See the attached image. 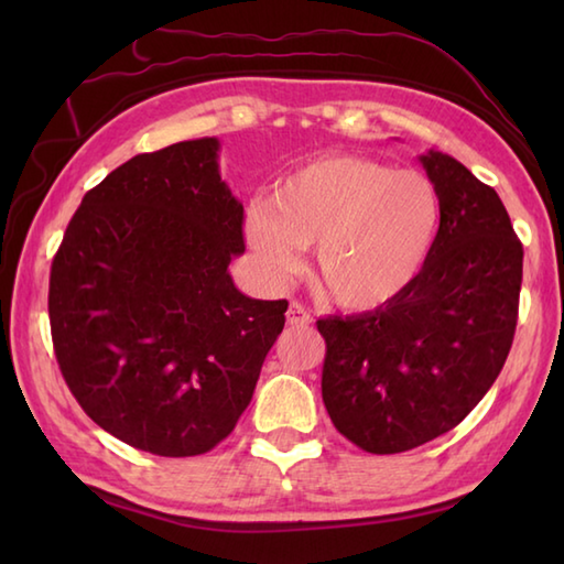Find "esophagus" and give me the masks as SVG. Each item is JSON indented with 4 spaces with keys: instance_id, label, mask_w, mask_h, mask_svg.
Returning a JSON list of instances; mask_svg holds the SVG:
<instances>
[{
    "instance_id": "esophagus-1",
    "label": "esophagus",
    "mask_w": 564,
    "mask_h": 564,
    "mask_svg": "<svg viewBox=\"0 0 564 564\" xmlns=\"http://www.w3.org/2000/svg\"><path fill=\"white\" fill-rule=\"evenodd\" d=\"M285 319H289L291 327H307L310 322H313V317H310V313L301 303H291L289 313H285Z\"/></svg>"
}]
</instances>
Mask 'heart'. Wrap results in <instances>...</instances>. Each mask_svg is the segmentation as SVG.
I'll return each mask as SVG.
<instances>
[{
  "label": "heart",
  "mask_w": 564,
  "mask_h": 564,
  "mask_svg": "<svg viewBox=\"0 0 564 564\" xmlns=\"http://www.w3.org/2000/svg\"><path fill=\"white\" fill-rule=\"evenodd\" d=\"M443 227L438 188L358 154H332L291 172L269 200L249 203L242 232L263 275L283 283L315 247V275L329 301L376 313L410 293Z\"/></svg>",
  "instance_id": "1"
}]
</instances>
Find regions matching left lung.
Here are the masks:
<instances>
[{
	"label": "left lung",
	"instance_id": "left-lung-1",
	"mask_svg": "<svg viewBox=\"0 0 564 564\" xmlns=\"http://www.w3.org/2000/svg\"><path fill=\"white\" fill-rule=\"evenodd\" d=\"M443 200L422 279L376 313L317 319L322 400L339 434L402 453L473 412L505 366L519 315L523 247L492 186L451 154H419Z\"/></svg>",
	"mask_w": 564,
	"mask_h": 564
}]
</instances>
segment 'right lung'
Here are the masks:
<instances>
[{"mask_svg": "<svg viewBox=\"0 0 564 564\" xmlns=\"http://www.w3.org/2000/svg\"><path fill=\"white\" fill-rule=\"evenodd\" d=\"M220 140L138 154L82 198L51 269L67 388L111 436L164 458L230 434L285 325V301L237 289L245 208Z\"/></svg>", "mask_w": 564, "mask_h": 564, "instance_id": "add662e5", "label": "right lung"}]
</instances>
